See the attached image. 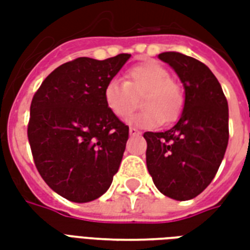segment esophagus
<instances>
[{
	"label": "esophagus",
	"mask_w": 250,
	"mask_h": 250,
	"mask_svg": "<svg viewBox=\"0 0 250 250\" xmlns=\"http://www.w3.org/2000/svg\"><path fill=\"white\" fill-rule=\"evenodd\" d=\"M142 132L138 128H135V127H130V135L135 136V135H141Z\"/></svg>",
	"instance_id": "1"
}]
</instances>
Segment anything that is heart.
<instances>
[{
    "instance_id": "b5f03b06",
    "label": "heart",
    "mask_w": 250,
    "mask_h": 250,
    "mask_svg": "<svg viewBox=\"0 0 250 250\" xmlns=\"http://www.w3.org/2000/svg\"><path fill=\"white\" fill-rule=\"evenodd\" d=\"M145 107L130 115L127 122L138 127H157L171 123L184 109V95L171 80L170 72L161 64L150 62L132 66L127 72V82L112 77L105 83L103 99L105 107L118 118H125L142 96Z\"/></svg>"
}]
</instances>
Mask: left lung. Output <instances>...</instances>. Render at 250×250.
Here are the masks:
<instances>
[{
	"label": "left lung",
	"instance_id": "1",
	"mask_svg": "<svg viewBox=\"0 0 250 250\" xmlns=\"http://www.w3.org/2000/svg\"><path fill=\"white\" fill-rule=\"evenodd\" d=\"M166 62L184 84L182 114L173 128L145 132L146 163L157 188L177 201L195 198L218 171L229 141V109L217 77L204 62L165 52Z\"/></svg>",
	"mask_w": 250,
	"mask_h": 250
}]
</instances>
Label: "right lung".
Segmentation results:
<instances>
[{
	"label": "right lung",
	"mask_w": 250,
	"mask_h": 250,
	"mask_svg": "<svg viewBox=\"0 0 250 250\" xmlns=\"http://www.w3.org/2000/svg\"><path fill=\"white\" fill-rule=\"evenodd\" d=\"M130 57H79L57 66L33 96L28 139L35 165L68 201L102 197L119 170L128 127L105 107L103 89Z\"/></svg>",
	"instance_id": "right-lung-1"
}]
</instances>
